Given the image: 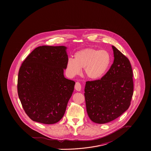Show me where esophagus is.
<instances>
[{
    "instance_id": "34e87169",
    "label": "esophagus",
    "mask_w": 151,
    "mask_h": 151,
    "mask_svg": "<svg viewBox=\"0 0 151 151\" xmlns=\"http://www.w3.org/2000/svg\"><path fill=\"white\" fill-rule=\"evenodd\" d=\"M75 89H76L77 91H81V84H80V83L77 82V83H76Z\"/></svg>"
}]
</instances>
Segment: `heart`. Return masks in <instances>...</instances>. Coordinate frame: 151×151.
<instances>
[{
    "mask_svg": "<svg viewBox=\"0 0 151 151\" xmlns=\"http://www.w3.org/2000/svg\"><path fill=\"white\" fill-rule=\"evenodd\" d=\"M110 63L111 56L107 50L86 48L77 51L74 59H68L66 71L70 77H73L79 74L81 68H84L86 77L96 80L104 76Z\"/></svg>",
    "mask_w": 151,
    "mask_h": 151,
    "instance_id": "b5f03b06",
    "label": "heart"
}]
</instances>
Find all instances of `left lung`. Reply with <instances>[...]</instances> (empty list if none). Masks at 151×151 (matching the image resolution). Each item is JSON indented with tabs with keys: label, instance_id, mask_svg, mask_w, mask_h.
Here are the masks:
<instances>
[{
	"label": "left lung",
	"instance_id": "left-lung-1",
	"mask_svg": "<svg viewBox=\"0 0 151 151\" xmlns=\"http://www.w3.org/2000/svg\"><path fill=\"white\" fill-rule=\"evenodd\" d=\"M113 63L101 79L86 81L85 99L86 111L94 123L105 124L126 111L133 95L132 70L129 60L112 46Z\"/></svg>",
	"mask_w": 151,
	"mask_h": 151
}]
</instances>
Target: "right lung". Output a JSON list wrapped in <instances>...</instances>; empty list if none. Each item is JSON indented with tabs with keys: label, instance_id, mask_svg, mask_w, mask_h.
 Masks as SVG:
<instances>
[{
	"label": "right lung",
	"instance_id": "1",
	"mask_svg": "<svg viewBox=\"0 0 151 151\" xmlns=\"http://www.w3.org/2000/svg\"><path fill=\"white\" fill-rule=\"evenodd\" d=\"M67 60L65 46H42L35 48L22 63L18 95L32 120L52 124L64 116L76 84L64 76Z\"/></svg>",
	"mask_w": 151,
	"mask_h": 151
}]
</instances>
